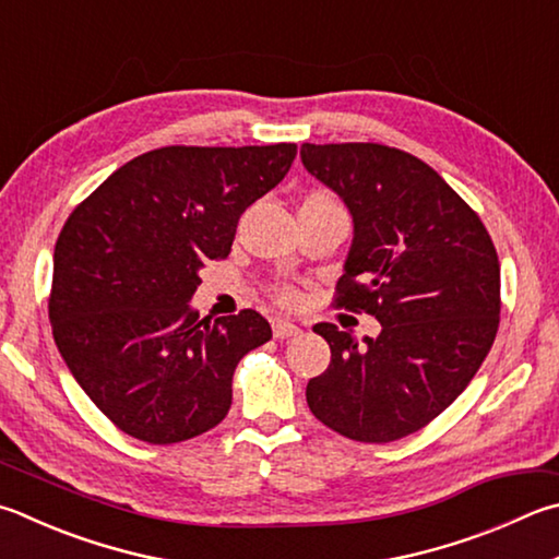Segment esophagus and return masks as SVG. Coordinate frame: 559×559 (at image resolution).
<instances>
[{"label": "esophagus", "mask_w": 559, "mask_h": 559, "mask_svg": "<svg viewBox=\"0 0 559 559\" xmlns=\"http://www.w3.org/2000/svg\"><path fill=\"white\" fill-rule=\"evenodd\" d=\"M271 330H273V337H276V340L296 337V334L300 332V328H298L296 322L283 320V318H273V320H271Z\"/></svg>", "instance_id": "obj_1"}]
</instances>
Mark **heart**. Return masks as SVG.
Here are the masks:
<instances>
[{
  "label": "heart",
  "mask_w": 559,
  "mask_h": 559,
  "mask_svg": "<svg viewBox=\"0 0 559 559\" xmlns=\"http://www.w3.org/2000/svg\"><path fill=\"white\" fill-rule=\"evenodd\" d=\"M278 298H281L283 302L296 300V290H293V288H281V290H278Z\"/></svg>",
  "instance_id": "heart-1"
}]
</instances>
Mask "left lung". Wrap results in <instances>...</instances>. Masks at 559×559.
<instances>
[{
	"label": "left lung",
	"instance_id": "obj_1",
	"mask_svg": "<svg viewBox=\"0 0 559 559\" xmlns=\"http://www.w3.org/2000/svg\"><path fill=\"white\" fill-rule=\"evenodd\" d=\"M300 158L354 222L334 306L381 322L379 337L364 344L337 324H314L332 359L310 379L308 405L349 440H401L450 408L489 354L499 257L479 215L401 148L302 144Z\"/></svg>",
	"mask_w": 559,
	"mask_h": 559
}]
</instances>
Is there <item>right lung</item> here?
<instances>
[{
	"mask_svg": "<svg viewBox=\"0 0 559 559\" xmlns=\"http://www.w3.org/2000/svg\"><path fill=\"white\" fill-rule=\"evenodd\" d=\"M296 144L164 146L117 168L70 212L48 318L70 373L121 432L174 444L215 428L239 359L271 340L257 310L190 308L227 259L241 212L288 174Z\"/></svg>",
	"mask_w": 559,
	"mask_h": 559,
	"instance_id": "1",
	"label": "right lung"
}]
</instances>
